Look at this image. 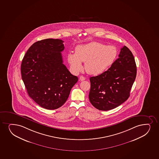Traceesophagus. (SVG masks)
Instances as JSON below:
<instances>
[{
	"instance_id": "34e87169",
	"label": "esophagus",
	"mask_w": 159,
	"mask_h": 159,
	"mask_svg": "<svg viewBox=\"0 0 159 159\" xmlns=\"http://www.w3.org/2000/svg\"><path fill=\"white\" fill-rule=\"evenodd\" d=\"M86 79L85 78V77H84V76H80V77H79V80L80 81H84V80Z\"/></svg>"
}]
</instances>
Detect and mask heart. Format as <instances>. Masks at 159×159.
<instances>
[{
  "label": "heart",
  "mask_w": 159,
  "mask_h": 159,
  "mask_svg": "<svg viewBox=\"0 0 159 159\" xmlns=\"http://www.w3.org/2000/svg\"><path fill=\"white\" fill-rule=\"evenodd\" d=\"M118 55V50L114 46H107L98 42H91L77 46L75 53L67 54L68 62L71 70L78 73L82 70V62L87 73L99 75L112 66Z\"/></svg>",
  "instance_id": "b5f03b06"
}]
</instances>
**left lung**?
Wrapping results in <instances>:
<instances>
[{"label":"left lung","instance_id":"8db88e82","mask_svg":"<svg viewBox=\"0 0 159 159\" xmlns=\"http://www.w3.org/2000/svg\"><path fill=\"white\" fill-rule=\"evenodd\" d=\"M136 73L133 54L124 46L121 48L119 58L107 71L90 78V102L101 111L110 110L119 107L129 98Z\"/></svg>","mask_w":159,"mask_h":159}]
</instances>
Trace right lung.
Listing matches in <instances>:
<instances>
[{
    "mask_svg": "<svg viewBox=\"0 0 159 159\" xmlns=\"http://www.w3.org/2000/svg\"><path fill=\"white\" fill-rule=\"evenodd\" d=\"M63 42L58 39L37 41L26 52L21 64L22 79L29 95L47 110L62 107L78 80L63 63Z\"/></svg>",
    "mask_w": 159,
    "mask_h": 159,
    "instance_id": "1",
    "label": "right lung"
}]
</instances>
